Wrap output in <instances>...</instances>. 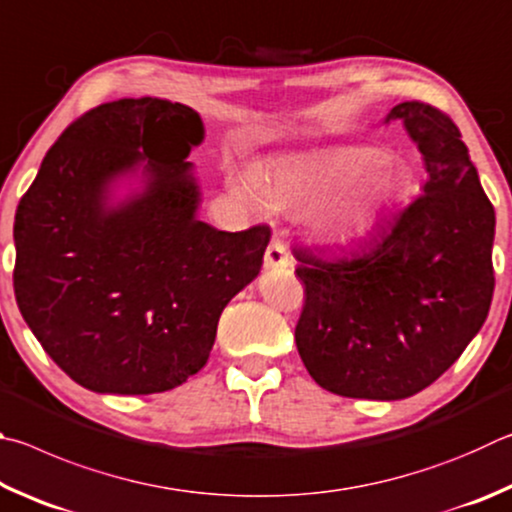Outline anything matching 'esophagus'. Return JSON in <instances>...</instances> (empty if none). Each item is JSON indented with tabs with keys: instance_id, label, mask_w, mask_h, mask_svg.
<instances>
[{
	"instance_id": "1",
	"label": "esophagus",
	"mask_w": 512,
	"mask_h": 512,
	"mask_svg": "<svg viewBox=\"0 0 512 512\" xmlns=\"http://www.w3.org/2000/svg\"><path fill=\"white\" fill-rule=\"evenodd\" d=\"M290 265V254L288 247L281 238H272L270 247L265 251V267H288Z\"/></svg>"
}]
</instances>
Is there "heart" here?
Returning a JSON list of instances; mask_svg holds the SVG:
<instances>
[{
	"label": "heart",
	"mask_w": 512,
	"mask_h": 512,
	"mask_svg": "<svg viewBox=\"0 0 512 512\" xmlns=\"http://www.w3.org/2000/svg\"><path fill=\"white\" fill-rule=\"evenodd\" d=\"M389 155L380 148L348 146L321 152L315 157L285 161L276 168L270 188L256 173L233 179V193L254 211H267L270 202L279 209H306V206L353 193L371 183V195L342 206L321 222L328 240H351L373 227L378 218V202L391 195L393 182L387 173Z\"/></svg>",
	"instance_id": "b5f03b06"
}]
</instances>
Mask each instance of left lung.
Here are the masks:
<instances>
[{"label":"left lung","instance_id":"left-lung-1","mask_svg":"<svg viewBox=\"0 0 512 512\" xmlns=\"http://www.w3.org/2000/svg\"><path fill=\"white\" fill-rule=\"evenodd\" d=\"M396 119L425 159L423 195L342 261L294 249L306 285L299 355L344 398L402 400L436 382L481 330L495 290V209L459 128L420 101L384 121Z\"/></svg>","mask_w":512,"mask_h":512}]
</instances>
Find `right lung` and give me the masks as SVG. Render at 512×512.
<instances>
[{"label":"right lung","instance_id":"1","mask_svg":"<svg viewBox=\"0 0 512 512\" xmlns=\"http://www.w3.org/2000/svg\"><path fill=\"white\" fill-rule=\"evenodd\" d=\"M200 114L164 98H121L60 134L15 213L13 288L44 351L80 387L148 396L209 360L227 303L256 279L272 231L197 220L186 161ZM142 170L141 192L111 200Z\"/></svg>","mask_w":512,"mask_h":512}]
</instances>
